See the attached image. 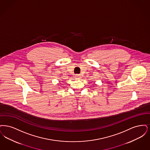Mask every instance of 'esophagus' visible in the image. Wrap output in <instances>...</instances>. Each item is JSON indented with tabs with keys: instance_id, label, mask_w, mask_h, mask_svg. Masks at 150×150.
I'll list each match as a JSON object with an SVG mask.
<instances>
[{
	"instance_id": "1",
	"label": "esophagus",
	"mask_w": 150,
	"mask_h": 150,
	"mask_svg": "<svg viewBox=\"0 0 150 150\" xmlns=\"http://www.w3.org/2000/svg\"><path fill=\"white\" fill-rule=\"evenodd\" d=\"M75 78L77 79H79L80 78H81V76L80 74H76L75 76Z\"/></svg>"
}]
</instances>
